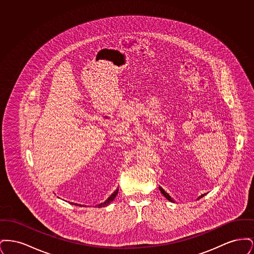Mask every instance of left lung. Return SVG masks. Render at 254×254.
I'll return each mask as SVG.
<instances>
[{
	"label": "left lung",
	"mask_w": 254,
	"mask_h": 254,
	"mask_svg": "<svg viewBox=\"0 0 254 254\" xmlns=\"http://www.w3.org/2000/svg\"><path fill=\"white\" fill-rule=\"evenodd\" d=\"M159 190H160V191L162 192V194H163V195H164V196H165V197H166V198H167L169 201H170V202H173V200L171 199V197H170L169 194L167 193V192H166V191H165V190H164L162 188H159ZM205 194H202V195L199 197V199H200V198H202V197H203V196H205Z\"/></svg>",
	"instance_id": "obj_1"
}]
</instances>
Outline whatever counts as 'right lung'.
<instances>
[{
    "instance_id": "right-lung-1",
    "label": "right lung",
    "mask_w": 254,
    "mask_h": 254,
    "mask_svg": "<svg viewBox=\"0 0 254 254\" xmlns=\"http://www.w3.org/2000/svg\"><path fill=\"white\" fill-rule=\"evenodd\" d=\"M118 193V190H116L113 193L111 194L110 196H109V198L104 202V203H102V204H100V205H98V207H104V206H107V205H109L111 203V201H113L114 200V198L116 197V195ZM72 205H77V204H74V203H71Z\"/></svg>"
}]
</instances>
